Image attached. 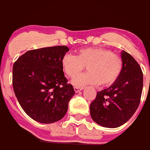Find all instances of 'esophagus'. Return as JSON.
<instances>
[{"instance_id":"esophagus-1","label":"esophagus","mask_w":150,"mask_h":150,"mask_svg":"<svg viewBox=\"0 0 150 150\" xmlns=\"http://www.w3.org/2000/svg\"><path fill=\"white\" fill-rule=\"evenodd\" d=\"M83 89V87H74V91L76 93H78L79 91H82Z\"/></svg>"}]
</instances>
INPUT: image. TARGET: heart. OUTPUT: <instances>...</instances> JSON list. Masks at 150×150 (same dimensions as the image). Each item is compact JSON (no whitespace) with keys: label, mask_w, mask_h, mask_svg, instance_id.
I'll return each mask as SVG.
<instances>
[{"label":"heart","mask_w":150,"mask_h":150,"mask_svg":"<svg viewBox=\"0 0 150 150\" xmlns=\"http://www.w3.org/2000/svg\"><path fill=\"white\" fill-rule=\"evenodd\" d=\"M62 67L68 77L78 76L86 67V74L73 79L76 87L87 85L110 86L114 84L121 75L123 62L121 57L103 48H83L76 52V55H64Z\"/></svg>","instance_id":"b5f03b06"}]
</instances>
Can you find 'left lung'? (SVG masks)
I'll list each match as a JSON object with an SVG mask.
<instances>
[{
  "instance_id": "1",
  "label": "left lung",
  "mask_w": 150,
  "mask_h": 150,
  "mask_svg": "<svg viewBox=\"0 0 150 150\" xmlns=\"http://www.w3.org/2000/svg\"><path fill=\"white\" fill-rule=\"evenodd\" d=\"M123 67L114 84L100 91L90 105L91 119L104 128L121 126L132 118L140 104L144 76L140 65L122 50Z\"/></svg>"
}]
</instances>
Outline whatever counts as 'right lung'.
<instances>
[{
  "label": "right lung",
  "instance_id": "right-lung-1",
  "mask_svg": "<svg viewBox=\"0 0 150 150\" xmlns=\"http://www.w3.org/2000/svg\"><path fill=\"white\" fill-rule=\"evenodd\" d=\"M68 51L65 46L30 50L13 64L16 97L26 114L38 122L62 120L75 94L72 85L67 83L61 63Z\"/></svg>",
  "mask_w": 150,
  "mask_h": 150
}]
</instances>
